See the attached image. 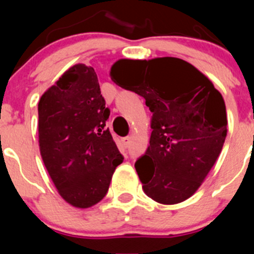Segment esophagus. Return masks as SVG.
I'll list each match as a JSON object with an SVG mask.
<instances>
[{"label": "esophagus", "instance_id": "esophagus-1", "mask_svg": "<svg viewBox=\"0 0 254 254\" xmlns=\"http://www.w3.org/2000/svg\"><path fill=\"white\" fill-rule=\"evenodd\" d=\"M123 143H124V146L125 147H127V146H129V143H130V141H131V137L130 136H127V137H123Z\"/></svg>", "mask_w": 254, "mask_h": 254}]
</instances>
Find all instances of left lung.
Segmentation results:
<instances>
[{"instance_id": "8db88e82", "label": "left lung", "mask_w": 254, "mask_h": 254, "mask_svg": "<svg viewBox=\"0 0 254 254\" xmlns=\"http://www.w3.org/2000/svg\"><path fill=\"white\" fill-rule=\"evenodd\" d=\"M114 83L143 97L151 117L150 145L135 170L148 198L165 205L190 198L216 162L227 134L225 101L214 83L178 58L119 60Z\"/></svg>"}]
</instances>
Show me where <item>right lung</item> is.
I'll use <instances>...</instances> for the list:
<instances>
[{
    "mask_svg": "<svg viewBox=\"0 0 254 254\" xmlns=\"http://www.w3.org/2000/svg\"><path fill=\"white\" fill-rule=\"evenodd\" d=\"M38 114L40 155L60 196L78 209L96 205L124 158L106 129L111 111L94 68L76 64L66 70L40 97Z\"/></svg>",
    "mask_w": 254,
    "mask_h": 254,
    "instance_id": "right-lung-1",
    "label": "right lung"
}]
</instances>
